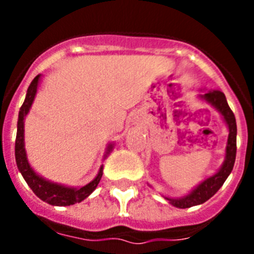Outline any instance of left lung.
I'll return each mask as SVG.
<instances>
[{"label": "left lung", "mask_w": 254, "mask_h": 254, "mask_svg": "<svg viewBox=\"0 0 254 254\" xmlns=\"http://www.w3.org/2000/svg\"><path fill=\"white\" fill-rule=\"evenodd\" d=\"M200 99L205 100L209 103L213 108H216L217 111L220 112L223 119L228 125L229 134H228V142H227V149H225V159L220 170L217 171L215 175L207 178L203 181L200 185L195 187V189L186 196L178 197V199H171V197H165L169 200L170 204L178 208H190L192 205H197L204 203L212 197L215 193L219 191L221 186L224 185L225 179L228 178L235 165V159H236V134H237V127H236V119L233 112L231 111L225 95L221 91H208L205 92L204 95H200Z\"/></svg>", "instance_id": "left-lung-1"}]
</instances>
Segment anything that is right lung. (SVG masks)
I'll list each match as a JSON object with an SVG mask.
<instances>
[{
  "mask_svg": "<svg viewBox=\"0 0 254 254\" xmlns=\"http://www.w3.org/2000/svg\"><path fill=\"white\" fill-rule=\"evenodd\" d=\"M39 79L41 75H37L31 81V84L27 88V93H26V99L22 104L21 109H19V115H18V124H17V138H15V162H17L18 170L21 171L22 177L25 178L26 183L30 186V189L33 190V192L37 195L39 199H42L46 203L51 205H71L75 203H80L84 200L85 197L91 195L95 189L99 185L100 179L103 177V166L100 167L99 174L92 182L88 185L83 186L80 189H73V187H65V186L53 183V182L46 181L45 178L39 177L35 171H34L29 165L27 157H26L25 150V138H23V120L26 115L29 113L31 104L34 101L35 93H37V88L39 84ZM112 150V145L108 146L107 154Z\"/></svg>",
  "mask_w": 254,
  "mask_h": 254,
  "instance_id": "obj_1",
  "label": "right lung"
}]
</instances>
